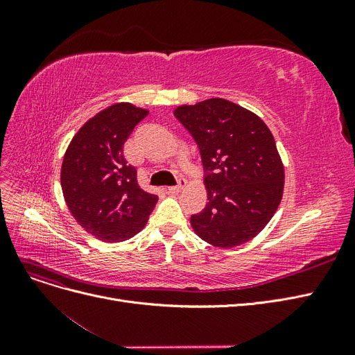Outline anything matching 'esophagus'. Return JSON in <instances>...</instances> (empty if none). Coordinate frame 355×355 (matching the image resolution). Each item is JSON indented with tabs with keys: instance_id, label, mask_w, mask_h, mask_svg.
<instances>
[{
	"instance_id": "obj_1",
	"label": "esophagus",
	"mask_w": 355,
	"mask_h": 355,
	"mask_svg": "<svg viewBox=\"0 0 355 355\" xmlns=\"http://www.w3.org/2000/svg\"><path fill=\"white\" fill-rule=\"evenodd\" d=\"M185 185H187V180L184 178H178V184L175 187H170L168 192H171V194H178V192L184 189Z\"/></svg>"
}]
</instances>
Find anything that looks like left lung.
<instances>
[{
  "label": "left lung",
  "instance_id": "obj_1",
  "mask_svg": "<svg viewBox=\"0 0 355 355\" xmlns=\"http://www.w3.org/2000/svg\"><path fill=\"white\" fill-rule=\"evenodd\" d=\"M175 116L200 148L207 204L192 214L198 237L222 249L240 245L271 220L283 197L284 167L270 128L225 99L179 106Z\"/></svg>",
  "mask_w": 355,
  "mask_h": 355
}]
</instances>
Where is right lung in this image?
Segmentation results:
<instances>
[{
	"instance_id": "right-lung-1",
	"label": "right lung",
	"mask_w": 355,
	"mask_h": 355,
	"mask_svg": "<svg viewBox=\"0 0 355 355\" xmlns=\"http://www.w3.org/2000/svg\"><path fill=\"white\" fill-rule=\"evenodd\" d=\"M148 111L118 103L73 136L62 164V191L72 216L96 237L116 243L141 231L158 197L137 184L124 144Z\"/></svg>"
}]
</instances>
